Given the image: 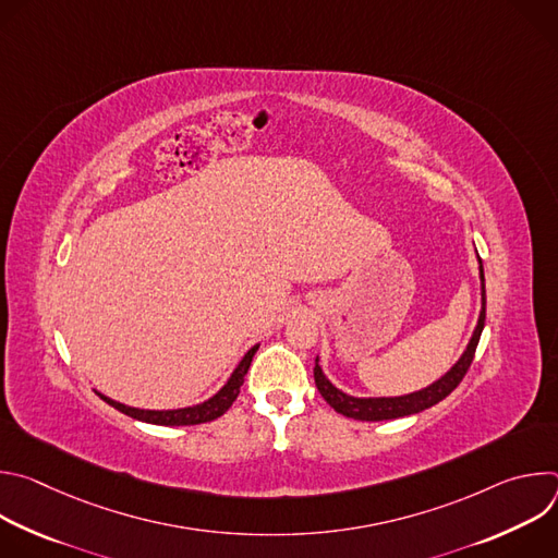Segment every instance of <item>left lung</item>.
Listing matches in <instances>:
<instances>
[{"label":"left lung","mask_w":558,"mask_h":558,"mask_svg":"<svg viewBox=\"0 0 558 558\" xmlns=\"http://www.w3.org/2000/svg\"><path fill=\"white\" fill-rule=\"evenodd\" d=\"M480 260V280H482V311H480V320H476L474 333L463 351V355L457 360V364L441 375L437 381H433L430 386L409 392V395H400V397H353L342 392L340 388H336L327 375L323 373L320 366V357H315V368H313V377H315V386L320 390V395L327 400V404L338 411L344 417L351 420H360V422H384V420H397V417H407V415H415L422 413L435 404H439L441 400L459 386V381L463 379V375L468 373L476 344H480L484 325H486V278H484V265L482 258Z\"/></svg>","instance_id":"obj_1"}]
</instances>
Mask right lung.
Listing matches in <instances>:
<instances>
[{
  "mask_svg": "<svg viewBox=\"0 0 558 558\" xmlns=\"http://www.w3.org/2000/svg\"><path fill=\"white\" fill-rule=\"evenodd\" d=\"M258 351V344L252 347L245 357L238 362V366L233 368V373L229 375V379L225 381V386L211 395L209 400L196 404V407H187V409H174V411H145V409H134V407H125L121 402L110 400L104 392H99V397L104 402H108L110 407H114L117 411H121L128 417H134L138 422L145 424H158V426H194V424H205V422H214L216 417H220L222 413L229 411V407L235 402L238 392H241V386L245 381V375L252 366V360Z\"/></svg>",
  "mask_w": 558,
  "mask_h": 558,
  "instance_id": "1",
  "label": "right lung"
}]
</instances>
